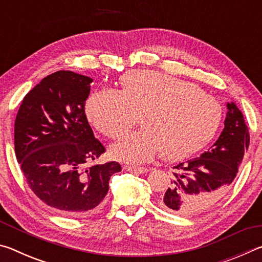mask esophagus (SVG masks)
Returning a JSON list of instances; mask_svg holds the SVG:
<instances>
[{"label":"esophagus","instance_id":"1","mask_svg":"<svg viewBox=\"0 0 262 262\" xmlns=\"http://www.w3.org/2000/svg\"><path fill=\"white\" fill-rule=\"evenodd\" d=\"M126 171L132 172V173H147L148 168L147 167H134V166H125Z\"/></svg>","mask_w":262,"mask_h":262}]
</instances>
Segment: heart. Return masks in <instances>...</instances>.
<instances>
[{
	"instance_id": "obj_1",
	"label": "heart",
	"mask_w": 262,
	"mask_h": 262,
	"mask_svg": "<svg viewBox=\"0 0 262 262\" xmlns=\"http://www.w3.org/2000/svg\"><path fill=\"white\" fill-rule=\"evenodd\" d=\"M121 90L101 89L89 97L86 117L101 134L117 139L111 155L130 164L149 162L161 151L176 161L202 149L219 130L222 106L194 84L168 75L133 70L120 78Z\"/></svg>"
}]
</instances>
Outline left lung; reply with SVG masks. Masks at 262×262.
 I'll list each match as a JSON object with an SVG mask.
<instances>
[{
	"label": "left lung",
	"mask_w": 262,
	"mask_h": 262,
	"mask_svg": "<svg viewBox=\"0 0 262 262\" xmlns=\"http://www.w3.org/2000/svg\"><path fill=\"white\" fill-rule=\"evenodd\" d=\"M227 107L224 129L209 150L173 167L170 187L159 200L163 209L184 216L198 215L228 192L250 145V134L236 104L228 103Z\"/></svg>",
	"instance_id": "obj_1"
}]
</instances>
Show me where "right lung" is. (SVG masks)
<instances>
[{"label": "right lung", "instance_id": "right-lung-1", "mask_svg": "<svg viewBox=\"0 0 262 262\" xmlns=\"http://www.w3.org/2000/svg\"><path fill=\"white\" fill-rule=\"evenodd\" d=\"M92 78L69 70L48 75L24 97L15 120V152L32 192L57 212L85 216L108 192L120 164L86 167L105 152L85 115Z\"/></svg>", "mask_w": 262, "mask_h": 262}]
</instances>
